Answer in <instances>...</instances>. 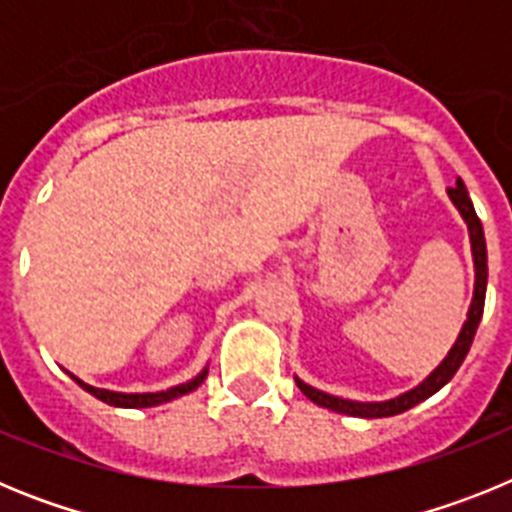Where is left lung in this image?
<instances>
[{"label": "left lung", "mask_w": 512, "mask_h": 512, "mask_svg": "<svg viewBox=\"0 0 512 512\" xmlns=\"http://www.w3.org/2000/svg\"><path fill=\"white\" fill-rule=\"evenodd\" d=\"M449 192V200L454 202V207L459 210V215L464 217L469 230V243H472V259H474V297L472 305H469L467 320L461 325L459 336H456L454 346L449 348V354L443 356L441 364L433 369L428 377L420 384H415L413 390L402 392V395L392 397V400L382 402H356V400H343V397L328 395L323 390H315L307 382H302L300 377H295L297 387L302 390V395L307 400H312L320 408H328L333 413L343 415H354V418H390V415H400L405 410L415 408L418 402L428 400L431 395H436L443 384H449L451 377L456 374V369L461 366V361L467 359L469 346L474 341V333L479 328V320H482V312H485V292H487V243H485V230H482V223H479L477 212H474L472 200H469V192L464 187L461 179H456V187L446 189Z\"/></svg>", "instance_id": "left-lung-1"}]
</instances>
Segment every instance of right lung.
Masks as SVG:
<instances>
[{"instance_id":"add662e5","label":"right lung","mask_w":512,"mask_h":512,"mask_svg":"<svg viewBox=\"0 0 512 512\" xmlns=\"http://www.w3.org/2000/svg\"><path fill=\"white\" fill-rule=\"evenodd\" d=\"M205 377H207V366L202 369L200 374H197V377L189 379V382L176 384V387H169V390H164V392H130L128 395V392L99 390V387H92V384L81 382L79 377H74V374H71V379L79 384L81 390H87L89 395H94L97 400L107 402V405H115V408H156V405H164V402H171V400H176V397L194 392L202 382H205Z\"/></svg>"}]
</instances>
